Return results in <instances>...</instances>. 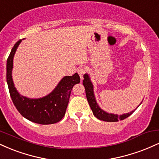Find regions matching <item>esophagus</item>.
<instances>
[{
	"mask_svg": "<svg viewBox=\"0 0 159 159\" xmlns=\"http://www.w3.org/2000/svg\"><path fill=\"white\" fill-rule=\"evenodd\" d=\"M87 72V68L85 66L80 67V68H78V73L81 78L83 77L84 75Z\"/></svg>",
	"mask_w": 159,
	"mask_h": 159,
	"instance_id": "esophagus-1",
	"label": "esophagus"
}]
</instances>
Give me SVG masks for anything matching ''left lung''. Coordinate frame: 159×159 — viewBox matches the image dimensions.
I'll use <instances>...</instances> for the list:
<instances>
[{
  "label": "left lung",
  "mask_w": 159,
  "mask_h": 159,
  "mask_svg": "<svg viewBox=\"0 0 159 159\" xmlns=\"http://www.w3.org/2000/svg\"><path fill=\"white\" fill-rule=\"evenodd\" d=\"M83 85L84 86L86 96H87V101H88L90 108L92 109L94 116L98 120L105 122H118L119 120H123L126 119L127 117H129L130 115H132L134 113V111L136 110L135 109L134 111H131L130 113H128L126 114L120 115V116L117 114H108V113L105 112V111L102 110L98 106L97 103H96L93 94V86L92 83L90 81V78H89L87 74L84 75Z\"/></svg>",
  "instance_id": "left-lung-1"
}]
</instances>
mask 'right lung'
Listing matches in <instances>:
<instances>
[{"mask_svg": "<svg viewBox=\"0 0 159 159\" xmlns=\"http://www.w3.org/2000/svg\"><path fill=\"white\" fill-rule=\"evenodd\" d=\"M21 41L19 40L14 45L7 61V82L12 102L20 114L30 121L42 125L57 123L64 116L73 86L80 83L79 75L75 73L72 76H66L52 93L43 98L31 99L21 96L12 79V60Z\"/></svg>", "mask_w": 159, "mask_h": 159, "instance_id": "obj_1", "label": "right lung"}]
</instances>
